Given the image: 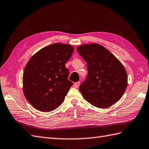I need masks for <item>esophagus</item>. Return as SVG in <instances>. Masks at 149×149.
I'll use <instances>...</instances> for the list:
<instances>
[{"mask_svg":"<svg viewBox=\"0 0 149 149\" xmlns=\"http://www.w3.org/2000/svg\"><path fill=\"white\" fill-rule=\"evenodd\" d=\"M79 85H80V82H75L74 84V87L75 88H77Z\"/></svg>","mask_w":149,"mask_h":149,"instance_id":"esophagus-1","label":"esophagus"}]
</instances>
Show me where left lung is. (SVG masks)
<instances>
[{"label":"left lung","instance_id":"left-lung-1","mask_svg":"<svg viewBox=\"0 0 149 149\" xmlns=\"http://www.w3.org/2000/svg\"><path fill=\"white\" fill-rule=\"evenodd\" d=\"M87 63L88 74L79 88L86 101L98 108L112 106L122 97L127 86V75L120 61L105 47L86 44L77 47Z\"/></svg>","mask_w":149,"mask_h":149}]
</instances>
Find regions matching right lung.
Here are the masks:
<instances>
[{
	"mask_svg": "<svg viewBox=\"0 0 149 149\" xmlns=\"http://www.w3.org/2000/svg\"><path fill=\"white\" fill-rule=\"evenodd\" d=\"M73 46L54 43L42 48L30 58L23 75V91L34 108L50 112L63 102L73 84L68 80L65 64L74 52Z\"/></svg>",
	"mask_w": 149,
	"mask_h": 149,
	"instance_id": "add662e5",
	"label": "right lung"
}]
</instances>
